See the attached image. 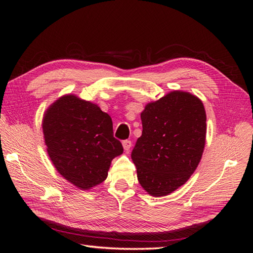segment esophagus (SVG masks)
Wrapping results in <instances>:
<instances>
[{
	"instance_id": "obj_1",
	"label": "esophagus",
	"mask_w": 253,
	"mask_h": 253,
	"mask_svg": "<svg viewBox=\"0 0 253 253\" xmlns=\"http://www.w3.org/2000/svg\"><path fill=\"white\" fill-rule=\"evenodd\" d=\"M123 147L125 151H129L131 148V141L130 140H124L123 141Z\"/></svg>"
}]
</instances>
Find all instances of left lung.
Returning <instances> with one entry per match:
<instances>
[{"mask_svg":"<svg viewBox=\"0 0 253 253\" xmlns=\"http://www.w3.org/2000/svg\"><path fill=\"white\" fill-rule=\"evenodd\" d=\"M141 122L142 135L131 152L138 180L151 196H168L189 179L200 162L206 110L197 96L173 91L147 104Z\"/></svg>","mask_w":253,"mask_h":253,"instance_id":"left-lung-1","label":"left lung"}]
</instances>
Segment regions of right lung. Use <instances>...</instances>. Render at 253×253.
<instances>
[{
  "mask_svg": "<svg viewBox=\"0 0 253 253\" xmlns=\"http://www.w3.org/2000/svg\"><path fill=\"white\" fill-rule=\"evenodd\" d=\"M42 128L55 169L80 189L104 181L112 160L124 151L121 141L113 136L110 115L72 94L62 96L47 109Z\"/></svg>",
  "mask_w": 253,
  "mask_h": 253,
  "instance_id": "1",
  "label": "right lung"
}]
</instances>
